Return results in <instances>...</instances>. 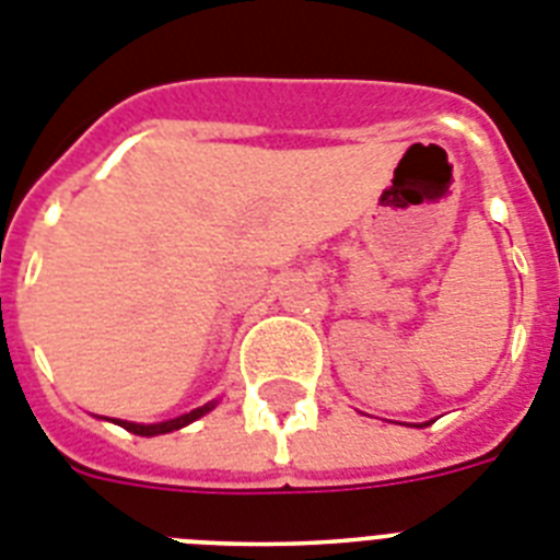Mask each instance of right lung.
<instances>
[{"instance_id": "add662e5", "label": "right lung", "mask_w": 560, "mask_h": 560, "mask_svg": "<svg viewBox=\"0 0 560 560\" xmlns=\"http://www.w3.org/2000/svg\"><path fill=\"white\" fill-rule=\"evenodd\" d=\"M215 404H205V407H199V410L192 412H185V416L178 418H171V421H162V424H133V421H116L119 427H125L128 432H133V435H162V432H173V430H182V427H187L190 421H196V418H201L205 412L213 410Z\"/></svg>"}]
</instances>
